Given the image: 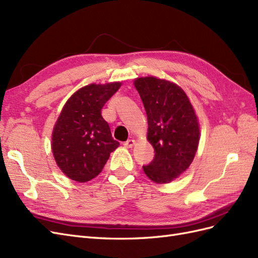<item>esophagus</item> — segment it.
Here are the masks:
<instances>
[{
	"label": "esophagus",
	"mask_w": 258,
	"mask_h": 258,
	"mask_svg": "<svg viewBox=\"0 0 258 258\" xmlns=\"http://www.w3.org/2000/svg\"><path fill=\"white\" fill-rule=\"evenodd\" d=\"M135 145V140H128V141H126L123 143V146L124 148H128V149H130V148H132V146Z\"/></svg>",
	"instance_id": "34e87169"
}]
</instances>
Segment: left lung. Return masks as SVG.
Returning <instances> with one entry per match:
<instances>
[{"label": "left lung", "instance_id": "1", "mask_svg": "<svg viewBox=\"0 0 258 258\" xmlns=\"http://www.w3.org/2000/svg\"><path fill=\"white\" fill-rule=\"evenodd\" d=\"M135 86L148 116V140L154 148L153 161L143 166L156 183H168L193 161L199 145V122L180 87L154 77L138 78Z\"/></svg>", "mask_w": 258, "mask_h": 258}]
</instances>
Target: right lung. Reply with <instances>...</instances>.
<instances>
[{
    "label": "right lung",
    "instance_id": "right-lung-1",
    "mask_svg": "<svg viewBox=\"0 0 258 258\" xmlns=\"http://www.w3.org/2000/svg\"><path fill=\"white\" fill-rule=\"evenodd\" d=\"M120 86L114 82L83 87L65 104L54 127L52 151L68 178L78 182L93 179L119 145L101 110Z\"/></svg>",
    "mask_w": 258,
    "mask_h": 258
}]
</instances>
